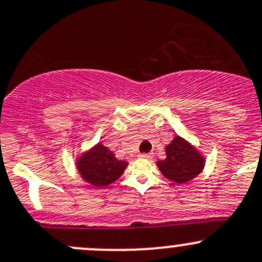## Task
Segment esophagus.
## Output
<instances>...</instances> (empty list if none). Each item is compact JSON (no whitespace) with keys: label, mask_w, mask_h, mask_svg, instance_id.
Segmentation results:
<instances>
[{"label":"esophagus","mask_w":262,"mask_h":262,"mask_svg":"<svg viewBox=\"0 0 262 262\" xmlns=\"http://www.w3.org/2000/svg\"><path fill=\"white\" fill-rule=\"evenodd\" d=\"M140 158H145V159H153V153H142L139 154Z\"/></svg>","instance_id":"1"}]
</instances>
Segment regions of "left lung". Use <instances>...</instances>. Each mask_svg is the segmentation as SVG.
I'll return each mask as SVG.
<instances>
[{"mask_svg": "<svg viewBox=\"0 0 262 262\" xmlns=\"http://www.w3.org/2000/svg\"><path fill=\"white\" fill-rule=\"evenodd\" d=\"M167 158L157 162L162 174L176 183H186L193 180L202 170L203 158L189 143L174 137L169 145L166 147Z\"/></svg>", "mask_w": 262, "mask_h": 262, "instance_id": "1", "label": "left lung"}]
</instances>
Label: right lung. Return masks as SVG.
Instances as JSON below:
<instances>
[{"label":"right lung","instance_id":"right-lung-1","mask_svg":"<svg viewBox=\"0 0 262 262\" xmlns=\"http://www.w3.org/2000/svg\"><path fill=\"white\" fill-rule=\"evenodd\" d=\"M128 166L125 161L115 158L114 153L103 144H98L78 161L81 177L96 187H106L117 181Z\"/></svg>","mask_w":262,"mask_h":262}]
</instances>
